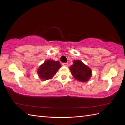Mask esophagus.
<instances>
[{"label": "esophagus", "instance_id": "1", "mask_svg": "<svg viewBox=\"0 0 125 125\" xmlns=\"http://www.w3.org/2000/svg\"><path fill=\"white\" fill-rule=\"evenodd\" d=\"M62 65H63V66H65V67H68V64L67 63H63Z\"/></svg>", "mask_w": 125, "mask_h": 125}]
</instances>
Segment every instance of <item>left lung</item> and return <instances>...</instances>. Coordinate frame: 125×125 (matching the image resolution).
Returning <instances> with one entry per match:
<instances>
[{
    "mask_svg": "<svg viewBox=\"0 0 125 125\" xmlns=\"http://www.w3.org/2000/svg\"><path fill=\"white\" fill-rule=\"evenodd\" d=\"M73 62V64L69 68L73 77L79 82L88 81L92 77V69L82 62V61L74 60Z\"/></svg>",
    "mask_w": 125,
    "mask_h": 125,
    "instance_id": "1",
    "label": "left lung"
}]
</instances>
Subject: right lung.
<instances>
[{"instance_id":"obj_1","label":"right lung","mask_w":125,"mask_h":125,"mask_svg":"<svg viewBox=\"0 0 125 125\" xmlns=\"http://www.w3.org/2000/svg\"><path fill=\"white\" fill-rule=\"evenodd\" d=\"M61 65L58 61L48 60L40 65L37 69V74L41 80L52 79L56 74Z\"/></svg>"}]
</instances>
